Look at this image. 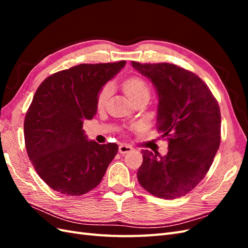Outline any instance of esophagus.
<instances>
[{"label":"esophagus","instance_id":"esophagus-1","mask_svg":"<svg viewBox=\"0 0 248 248\" xmlns=\"http://www.w3.org/2000/svg\"><path fill=\"white\" fill-rule=\"evenodd\" d=\"M132 151V147L129 145H126V144H121L119 146V152L121 154H125V153H128Z\"/></svg>","mask_w":248,"mask_h":248}]
</instances>
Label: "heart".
<instances>
[{
	"instance_id": "b5f03b06",
	"label": "heart",
	"mask_w": 248,
	"mask_h": 248,
	"mask_svg": "<svg viewBox=\"0 0 248 248\" xmlns=\"http://www.w3.org/2000/svg\"><path fill=\"white\" fill-rule=\"evenodd\" d=\"M122 88L127 96L134 102L140 98H149L150 87L148 82L140 77H129L122 82ZM110 96V89L108 86H104L101 88L96 98L97 108H103L108 103Z\"/></svg>"
}]
</instances>
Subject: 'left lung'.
<instances>
[{
    "instance_id": "left-lung-1",
    "label": "left lung",
    "mask_w": 248,
    "mask_h": 248,
    "mask_svg": "<svg viewBox=\"0 0 248 248\" xmlns=\"http://www.w3.org/2000/svg\"><path fill=\"white\" fill-rule=\"evenodd\" d=\"M131 65L156 89V127L169 140L164 156L142 150L138 180L157 198L183 197L204 179L219 148L218 103L197 74L177 65L134 61Z\"/></svg>"
}]
</instances>
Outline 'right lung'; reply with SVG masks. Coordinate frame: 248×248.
<instances>
[{"label": "right lung", "mask_w": 248, "mask_h": 248, "mask_svg": "<svg viewBox=\"0 0 248 248\" xmlns=\"http://www.w3.org/2000/svg\"><path fill=\"white\" fill-rule=\"evenodd\" d=\"M125 64H79L51 74L37 89L25 118V141L37 174L50 188L82 196L101 182L118 145L89 140L82 124L95 116L101 88Z\"/></svg>", "instance_id": "1"}]
</instances>
